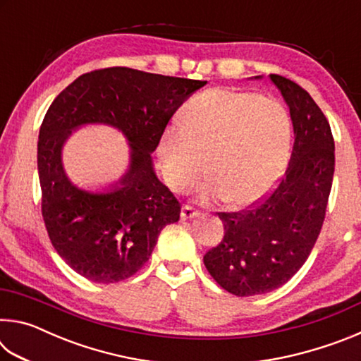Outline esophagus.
Instances as JSON below:
<instances>
[{
	"label": "esophagus",
	"mask_w": 361,
	"mask_h": 361,
	"mask_svg": "<svg viewBox=\"0 0 361 361\" xmlns=\"http://www.w3.org/2000/svg\"><path fill=\"white\" fill-rule=\"evenodd\" d=\"M199 215H200V212L195 210L194 207H191V205H185L181 209V219H183V221H186V219H192V218L199 216Z\"/></svg>",
	"instance_id": "34e87169"
}]
</instances>
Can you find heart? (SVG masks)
Segmentation results:
<instances>
[{
  "label": "heart",
  "mask_w": 361,
  "mask_h": 361,
  "mask_svg": "<svg viewBox=\"0 0 361 361\" xmlns=\"http://www.w3.org/2000/svg\"><path fill=\"white\" fill-rule=\"evenodd\" d=\"M290 137V118L280 102L248 90L212 89L188 103L183 121L166 127L159 159L172 188L194 185L207 170L213 183L202 200L224 197L247 205L279 178Z\"/></svg>",
  "instance_id": "1"
}]
</instances>
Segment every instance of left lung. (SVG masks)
Wrapping results in <instances>:
<instances>
[{"label":"left lung","mask_w":361,"mask_h":361,"mask_svg":"<svg viewBox=\"0 0 361 361\" xmlns=\"http://www.w3.org/2000/svg\"><path fill=\"white\" fill-rule=\"evenodd\" d=\"M269 79L290 108V164L274 192L255 209L218 213L224 237L204 256L210 276L235 296L280 288L301 269L320 234L333 185L334 140L325 114L301 85L279 75Z\"/></svg>","instance_id":"8db88e82"}]
</instances>
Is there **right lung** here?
I'll return each mask as SVG.
<instances>
[{"instance_id": "right-lung-1", "label": "right lung", "mask_w": 361, "mask_h": 361, "mask_svg": "<svg viewBox=\"0 0 361 361\" xmlns=\"http://www.w3.org/2000/svg\"><path fill=\"white\" fill-rule=\"evenodd\" d=\"M205 84L113 66L79 76L49 106L38 140L42 218L54 248L79 276L97 283L132 277L161 231L180 219L151 154L176 109ZM94 123L119 130L131 149L126 173L99 192L76 187L61 159L71 133Z\"/></svg>"}]
</instances>
